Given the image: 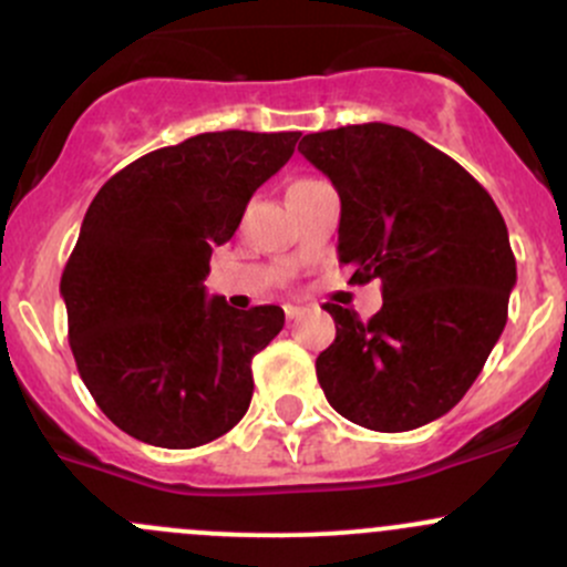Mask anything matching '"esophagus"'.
I'll return each instance as SVG.
<instances>
[{"instance_id":"esophagus-1","label":"esophagus","mask_w":567,"mask_h":567,"mask_svg":"<svg viewBox=\"0 0 567 567\" xmlns=\"http://www.w3.org/2000/svg\"><path fill=\"white\" fill-rule=\"evenodd\" d=\"M284 310H286V319H289V321H297L302 316L300 306H284Z\"/></svg>"}]
</instances>
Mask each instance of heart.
<instances>
[{"instance_id": "obj_1", "label": "heart", "mask_w": 567, "mask_h": 567, "mask_svg": "<svg viewBox=\"0 0 567 567\" xmlns=\"http://www.w3.org/2000/svg\"><path fill=\"white\" fill-rule=\"evenodd\" d=\"M297 184H306V178H302V181H295V184H291V186H297ZM291 186H289V188H291Z\"/></svg>"}]
</instances>
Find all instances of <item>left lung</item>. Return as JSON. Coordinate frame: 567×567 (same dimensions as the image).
<instances>
[{
	"label": "left lung",
	"mask_w": 567,
	"mask_h": 567,
	"mask_svg": "<svg viewBox=\"0 0 567 567\" xmlns=\"http://www.w3.org/2000/svg\"><path fill=\"white\" fill-rule=\"evenodd\" d=\"M340 197L338 259L381 281L362 321L327 302L334 340L316 375L340 416L375 432L435 422L465 398L508 319L516 259L486 188L452 156L392 124L300 140Z\"/></svg>",
	"instance_id": "left-lung-1"
}]
</instances>
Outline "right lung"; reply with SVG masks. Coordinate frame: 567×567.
I'll list each match as a JSON object with an SVG mask.
<instances>
[{"label":"right lung","mask_w":567,"mask_h":567,"mask_svg":"<svg viewBox=\"0 0 567 567\" xmlns=\"http://www.w3.org/2000/svg\"><path fill=\"white\" fill-rule=\"evenodd\" d=\"M300 132H205L126 164L89 205L62 272L70 349L107 419L162 449L216 441L246 416L251 359L284 310L205 295L213 248L289 162Z\"/></svg>","instance_id":"1"}]
</instances>
